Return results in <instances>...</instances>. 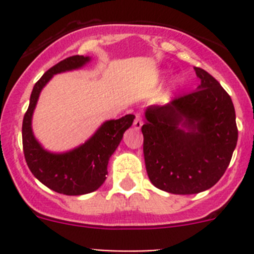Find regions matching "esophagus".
I'll use <instances>...</instances> for the list:
<instances>
[{"instance_id": "obj_1", "label": "esophagus", "mask_w": 254, "mask_h": 254, "mask_svg": "<svg viewBox=\"0 0 254 254\" xmlns=\"http://www.w3.org/2000/svg\"><path fill=\"white\" fill-rule=\"evenodd\" d=\"M141 127H142V118H141L140 116H136V118H134L133 121V128L134 129H140Z\"/></svg>"}]
</instances>
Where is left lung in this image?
Instances as JSON below:
<instances>
[{
    "label": "left lung",
    "mask_w": 254,
    "mask_h": 254,
    "mask_svg": "<svg viewBox=\"0 0 254 254\" xmlns=\"http://www.w3.org/2000/svg\"><path fill=\"white\" fill-rule=\"evenodd\" d=\"M197 90L167 105H151L142 126L150 182L174 194H194L219 182L238 141L232 98L205 69L194 67Z\"/></svg>",
    "instance_id": "obj_1"
}]
</instances>
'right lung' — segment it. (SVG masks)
<instances>
[{
	"label": "right lung",
	"mask_w": 254,
	"mask_h": 254,
	"mask_svg": "<svg viewBox=\"0 0 254 254\" xmlns=\"http://www.w3.org/2000/svg\"><path fill=\"white\" fill-rule=\"evenodd\" d=\"M90 60L84 56H72L49 68L33 87L22 121V147L29 169L49 190L67 196L90 193L104 183L109 159L134 120L133 114H127L120 120L105 121L86 142L66 152L48 151L35 138L31 120L40 91L55 75L81 68Z\"/></svg>",
	"instance_id": "1"
}]
</instances>
